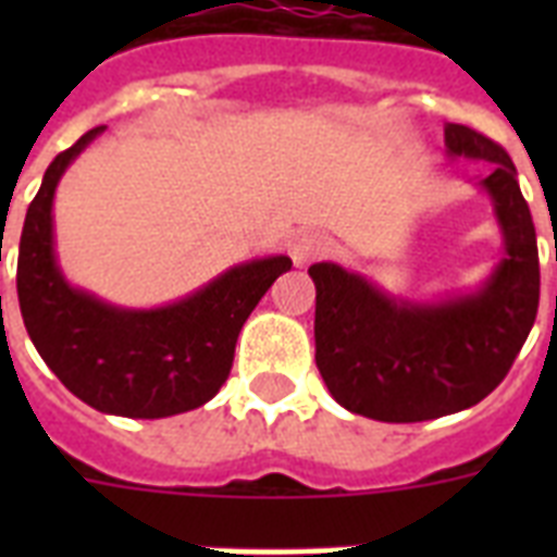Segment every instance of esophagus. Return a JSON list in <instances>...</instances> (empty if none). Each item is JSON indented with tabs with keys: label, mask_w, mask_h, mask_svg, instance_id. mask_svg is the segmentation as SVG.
<instances>
[{
	"label": "esophagus",
	"mask_w": 557,
	"mask_h": 557,
	"mask_svg": "<svg viewBox=\"0 0 557 557\" xmlns=\"http://www.w3.org/2000/svg\"><path fill=\"white\" fill-rule=\"evenodd\" d=\"M288 253H292V260L295 265H309V262L321 260L323 253H326V239L321 234H297L292 243H288Z\"/></svg>",
	"instance_id": "1"
}]
</instances>
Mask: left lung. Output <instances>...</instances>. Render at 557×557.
I'll return each instance as SVG.
<instances>
[{
    "mask_svg": "<svg viewBox=\"0 0 557 557\" xmlns=\"http://www.w3.org/2000/svg\"><path fill=\"white\" fill-rule=\"evenodd\" d=\"M445 156L492 164L476 187L500 227V260L476 288L433 300L389 295L361 271L314 262V361L349 413L424 422L468 410L506 379L535 323L537 239L509 152L448 124Z\"/></svg>",
    "mask_w": 557,
    "mask_h": 557,
    "instance_id": "1",
    "label": "left lung"
}]
</instances>
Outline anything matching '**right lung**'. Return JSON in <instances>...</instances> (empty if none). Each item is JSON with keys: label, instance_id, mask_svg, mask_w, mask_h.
<instances>
[{"label": "right lung", "instance_id": "1", "mask_svg": "<svg viewBox=\"0 0 557 557\" xmlns=\"http://www.w3.org/2000/svg\"><path fill=\"white\" fill-rule=\"evenodd\" d=\"M103 126L60 152L25 213L16 295L34 347L89 407L126 419L187 413L225 384L243 323L271 283L292 269L286 253L231 265L190 295L152 309L115 306L69 283L54 243V193Z\"/></svg>", "mask_w": 557, "mask_h": 557}]
</instances>
